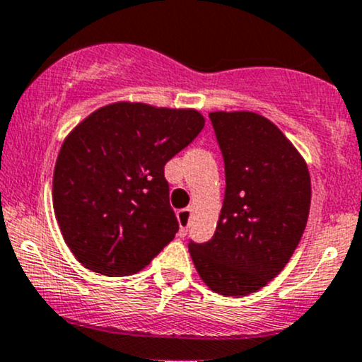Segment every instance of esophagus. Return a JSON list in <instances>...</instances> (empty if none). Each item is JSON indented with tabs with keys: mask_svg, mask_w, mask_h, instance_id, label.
Listing matches in <instances>:
<instances>
[{
	"mask_svg": "<svg viewBox=\"0 0 362 362\" xmlns=\"http://www.w3.org/2000/svg\"><path fill=\"white\" fill-rule=\"evenodd\" d=\"M191 213H192V208H184V210L177 211L178 226H180V235L187 234L189 222H191Z\"/></svg>",
	"mask_w": 362,
	"mask_h": 362,
	"instance_id": "1",
	"label": "esophagus"
}]
</instances>
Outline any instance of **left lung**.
<instances>
[{
	"mask_svg": "<svg viewBox=\"0 0 362 362\" xmlns=\"http://www.w3.org/2000/svg\"><path fill=\"white\" fill-rule=\"evenodd\" d=\"M226 165L213 238L189 243L201 279L226 296L264 288L290 262L310 210V175L283 132L260 114L210 112Z\"/></svg>",
	"mask_w": 362,
	"mask_h": 362,
	"instance_id": "1",
	"label": "left lung"
}]
</instances>
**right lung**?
I'll return each mask as SVG.
<instances>
[{"instance_id": "1", "label": "right lung", "mask_w": 362, "mask_h": 362, "mask_svg": "<svg viewBox=\"0 0 362 362\" xmlns=\"http://www.w3.org/2000/svg\"><path fill=\"white\" fill-rule=\"evenodd\" d=\"M203 127L194 109L117 102L69 133L53 171V210L79 264L130 276L168 245L178 222L165 165Z\"/></svg>"}]
</instances>
